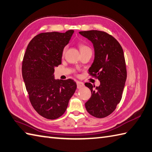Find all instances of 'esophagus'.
Instances as JSON below:
<instances>
[{"mask_svg":"<svg viewBox=\"0 0 152 152\" xmlns=\"http://www.w3.org/2000/svg\"><path fill=\"white\" fill-rule=\"evenodd\" d=\"M77 88H82L83 86H84V83H82V82H80V81H77Z\"/></svg>","mask_w":152,"mask_h":152,"instance_id":"34e87169","label":"esophagus"}]
</instances>
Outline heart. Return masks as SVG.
<instances>
[{
    "label": "heart",
    "mask_w": 152,
    "mask_h": 152,
    "mask_svg": "<svg viewBox=\"0 0 152 152\" xmlns=\"http://www.w3.org/2000/svg\"><path fill=\"white\" fill-rule=\"evenodd\" d=\"M79 49H80V52H85V51H86V50H91V49L88 46H86L84 44H80L79 45ZM65 51H66V48H64L63 52H62L63 54H64Z\"/></svg>",
    "instance_id": "heart-1"
}]
</instances>
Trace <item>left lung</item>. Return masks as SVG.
<instances>
[{"label": "left lung", "instance_id": "obj_1", "mask_svg": "<svg viewBox=\"0 0 152 152\" xmlns=\"http://www.w3.org/2000/svg\"><path fill=\"white\" fill-rule=\"evenodd\" d=\"M79 33L94 45V60L88 74L100 82L95 89L91 83L85 84L92 94L85 103L86 110L92 116L104 118L113 112L122 98L127 75L123 48L113 36L104 31L91 30Z\"/></svg>", "mask_w": 152, "mask_h": 152}]
</instances>
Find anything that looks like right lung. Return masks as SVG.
Returning <instances> with one entry per match:
<instances>
[{"label": "right lung", "instance_id": "right-lung-1", "mask_svg": "<svg viewBox=\"0 0 152 152\" xmlns=\"http://www.w3.org/2000/svg\"><path fill=\"white\" fill-rule=\"evenodd\" d=\"M73 32L40 33L30 41L24 54L21 71L30 102L46 119L62 115L77 88L72 79H54V67L61 64L64 48Z\"/></svg>", "mask_w": 152, "mask_h": 152}]
</instances>
